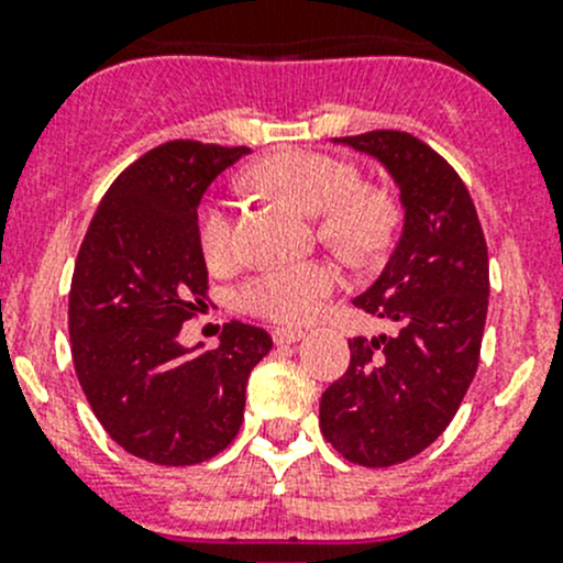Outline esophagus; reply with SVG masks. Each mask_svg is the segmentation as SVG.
<instances>
[{
    "label": "esophagus",
    "instance_id": "obj_1",
    "mask_svg": "<svg viewBox=\"0 0 563 563\" xmlns=\"http://www.w3.org/2000/svg\"><path fill=\"white\" fill-rule=\"evenodd\" d=\"M272 338H275L277 345H291V343H297V340L305 338V329H297V327H277L275 332H272Z\"/></svg>",
    "mask_w": 563,
    "mask_h": 563
}]
</instances>
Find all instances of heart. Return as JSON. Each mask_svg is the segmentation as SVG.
<instances>
[{
	"label": "heart",
	"mask_w": 563,
	"mask_h": 563,
	"mask_svg": "<svg viewBox=\"0 0 563 563\" xmlns=\"http://www.w3.org/2000/svg\"><path fill=\"white\" fill-rule=\"evenodd\" d=\"M250 181L283 198L305 214H318L323 242L354 258L376 255L391 242L400 220L387 190L362 185L360 168L343 157L316 150H283L250 168ZM198 245L209 261H225L234 250V209L207 201L198 212ZM338 275L323 264L272 266L236 288V305L269 321H310L332 294Z\"/></svg>",
	"instance_id": "obj_1"
}]
</instances>
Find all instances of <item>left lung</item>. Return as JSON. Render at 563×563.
<instances>
[{
    "instance_id": "1",
    "label": "left lung",
    "mask_w": 563,
    "mask_h": 563,
    "mask_svg": "<svg viewBox=\"0 0 563 563\" xmlns=\"http://www.w3.org/2000/svg\"><path fill=\"white\" fill-rule=\"evenodd\" d=\"M343 144L378 157L400 185L406 225L356 308L397 327L351 338L349 371L321 395V433L345 460L389 468L428 450L479 367L490 269L471 192L417 135L371 130Z\"/></svg>"
}]
</instances>
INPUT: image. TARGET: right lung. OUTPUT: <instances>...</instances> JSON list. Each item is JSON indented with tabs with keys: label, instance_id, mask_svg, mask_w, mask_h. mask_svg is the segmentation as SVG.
<instances>
[{
	"label": "right lung",
	"instance_id": "obj_1",
	"mask_svg": "<svg viewBox=\"0 0 563 563\" xmlns=\"http://www.w3.org/2000/svg\"><path fill=\"white\" fill-rule=\"evenodd\" d=\"M247 146L179 139L113 179L78 250L67 327L78 384L106 433L157 465L223 452L245 419L247 376L272 349L261 327L231 321L192 356L181 323L207 308L198 203Z\"/></svg>",
	"mask_w": 563,
	"mask_h": 563
}]
</instances>
